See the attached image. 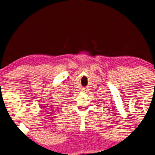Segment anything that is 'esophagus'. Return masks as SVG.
<instances>
[{
  "label": "esophagus",
  "instance_id": "obj_1",
  "mask_svg": "<svg viewBox=\"0 0 155 155\" xmlns=\"http://www.w3.org/2000/svg\"><path fill=\"white\" fill-rule=\"evenodd\" d=\"M82 90H83V91H87V89H85V88H83V89H82Z\"/></svg>",
  "mask_w": 155,
  "mask_h": 155
}]
</instances>
